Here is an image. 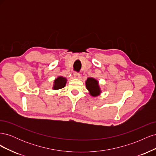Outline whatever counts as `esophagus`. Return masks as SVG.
Returning a JSON list of instances; mask_svg holds the SVG:
<instances>
[{"mask_svg":"<svg viewBox=\"0 0 156 156\" xmlns=\"http://www.w3.org/2000/svg\"><path fill=\"white\" fill-rule=\"evenodd\" d=\"M73 76L76 79H79L80 77H81V74H80L79 73H77V72H75L73 73Z\"/></svg>","mask_w":156,"mask_h":156,"instance_id":"esophagus-1","label":"esophagus"}]
</instances>
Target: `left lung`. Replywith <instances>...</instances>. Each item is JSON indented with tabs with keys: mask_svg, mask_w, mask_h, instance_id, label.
I'll return each instance as SVG.
<instances>
[{
	"mask_svg": "<svg viewBox=\"0 0 156 156\" xmlns=\"http://www.w3.org/2000/svg\"><path fill=\"white\" fill-rule=\"evenodd\" d=\"M87 89L89 91V94L93 97H96L101 94V90L99 86L98 81L96 79L89 77L85 82Z\"/></svg>",
	"mask_w": 156,
	"mask_h": 156,
	"instance_id": "8db88e82",
	"label": "left lung"
}]
</instances>
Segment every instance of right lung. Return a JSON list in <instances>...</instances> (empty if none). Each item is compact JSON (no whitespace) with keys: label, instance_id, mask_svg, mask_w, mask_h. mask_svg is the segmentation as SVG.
<instances>
[{"label":"right lung","instance_id":"obj_1","mask_svg":"<svg viewBox=\"0 0 156 156\" xmlns=\"http://www.w3.org/2000/svg\"><path fill=\"white\" fill-rule=\"evenodd\" d=\"M67 82V79L62 76H59L54 81V85L53 88L54 90H58L66 86Z\"/></svg>","mask_w":156,"mask_h":156}]
</instances>
